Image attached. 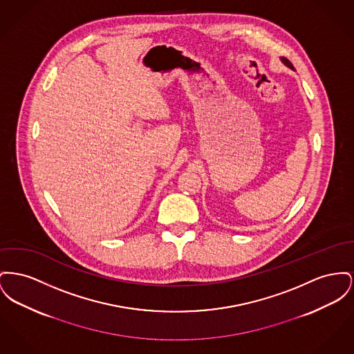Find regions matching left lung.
<instances>
[{"mask_svg": "<svg viewBox=\"0 0 354 354\" xmlns=\"http://www.w3.org/2000/svg\"><path fill=\"white\" fill-rule=\"evenodd\" d=\"M281 62H282V63L285 64V65H286V66H289V68H290V69H292V71H294V66H292V64H291L290 62H289V60H288V59H285V57H281Z\"/></svg>", "mask_w": 354, "mask_h": 354, "instance_id": "obj_1", "label": "left lung"}]
</instances>
